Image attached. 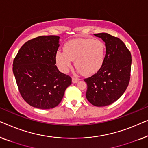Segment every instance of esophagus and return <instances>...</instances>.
Instances as JSON below:
<instances>
[{
  "instance_id": "obj_1",
  "label": "esophagus",
  "mask_w": 148,
  "mask_h": 148,
  "mask_svg": "<svg viewBox=\"0 0 148 148\" xmlns=\"http://www.w3.org/2000/svg\"><path fill=\"white\" fill-rule=\"evenodd\" d=\"M79 80V79L78 78H72V82L73 83H76V82H78V81Z\"/></svg>"
}]
</instances>
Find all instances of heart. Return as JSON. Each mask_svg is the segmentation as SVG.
I'll return each mask as SVG.
<instances>
[{
	"label": "heart",
	"instance_id": "heart-1",
	"mask_svg": "<svg viewBox=\"0 0 148 148\" xmlns=\"http://www.w3.org/2000/svg\"><path fill=\"white\" fill-rule=\"evenodd\" d=\"M64 52L58 51L56 64L60 70L68 72L72 61L78 71L89 76L99 71L105 58L106 46L103 41L92 38H76L68 41L64 45Z\"/></svg>",
	"mask_w": 148,
	"mask_h": 148
}]
</instances>
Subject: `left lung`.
I'll return each instance as SVG.
<instances>
[{"mask_svg": "<svg viewBox=\"0 0 148 148\" xmlns=\"http://www.w3.org/2000/svg\"><path fill=\"white\" fill-rule=\"evenodd\" d=\"M105 43V61L101 69L84 79L87 84L86 97L96 107L111 105L121 97L130 80L132 55L125 43L109 33L94 34Z\"/></svg>", "mask_w": 148, "mask_h": 148, "instance_id": "obj_1", "label": "left lung"}]
</instances>
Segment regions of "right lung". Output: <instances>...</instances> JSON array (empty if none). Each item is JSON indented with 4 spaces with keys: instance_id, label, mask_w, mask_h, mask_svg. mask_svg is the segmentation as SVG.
<instances>
[{
    "instance_id": "obj_1",
    "label": "right lung",
    "mask_w": 148,
    "mask_h": 148,
    "mask_svg": "<svg viewBox=\"0 0 148 148\" xmlns=\"http://www.w3.org/2000/svg\"><path fill=\"white\" fill-rule=\"evenodd\" d=\"M60 37L39 36L27 41L18 50L12 71L23 99L29 105L49 109L59 105L71 77L56 66Z\"/></svg>"
}]
</instances>
